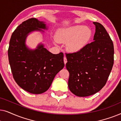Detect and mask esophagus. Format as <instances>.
<instances>
[{
    "label": "esophagus",
    "mask_w": 121,
    "mask_h": 121,
    "mask_svg": "<svg viewBox=\"0 0 121 121\" xmlns=\"http://www.w3.org/2000/svg\"><path fill=\"white\" fill-rule=\"evenodd\" d=\"M64 64H66L67 62V58H66L65 56H64Z\"/></svg>",
    "instance_id": "34e87169"
}]
</instances>
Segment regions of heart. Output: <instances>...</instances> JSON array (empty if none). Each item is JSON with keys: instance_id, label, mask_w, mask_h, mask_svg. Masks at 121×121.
I'll list each match as a JSON object with an SVG mask.
<instances>
[{"instance_id": "obj_1", "label": "heart", "mask_w": 121, "mask_h": 121, "mask_svg": "<svg viewBox=\"0 0 121 121\" xmlns=\"http://www.w3.org/2000/svg\"><path fill=\"white\" fill-rule=\"evenodd\" d=\"M91 30L82 25H77L67 29H63L57 32V39L60 42L67 43L68 48L72 52L82 49L90 40Z\"/></svg>"}]
</instances>
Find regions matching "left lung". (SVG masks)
Wrapping results in <instances>:
<instances>
[{
    "instance_id": "8db88e82",
    "label": "left lung",
    "mask_w": 121,
    "mask_h": 121,
    "mask_svg": "<svg viewBox=\"0 0 121 121\" xmlns=\"http://www.w3.org/2000/svg\"><path fill=\"white\" fill-rule=\"evenodd\" d=\"M93 23L96 27L93 42L77 52L65 54L68 87L77 96H88L99 92L106 83L113 65L112 39L101 24Z\"/></svg>"
}]
</instances>
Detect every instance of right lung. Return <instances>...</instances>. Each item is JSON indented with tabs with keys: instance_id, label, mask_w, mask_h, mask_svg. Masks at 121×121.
I'll list each match as a JSON object with an SVG mask.
<instances>
[{
	"instance_id": "add662e5",
	"label": "right lung",
	"mask_w": 121,
	"mask_h": 121,
	"mask_svg": "<svg viewBox=\"0 0 121 121\" xmlns=\"http://www.w3.org/2000/svg\"><path fill=\"white\" fill-rule=\"evenodd\" d=\"M47 30L46 24L36 18L24 21L11 35L8 58L13 78L24 90L40 94L49 88L58 73L63 68V53L54 54L39 44L34 50L26 47L25 39L30 32Z\"/></svg>"
}]
</instances>
